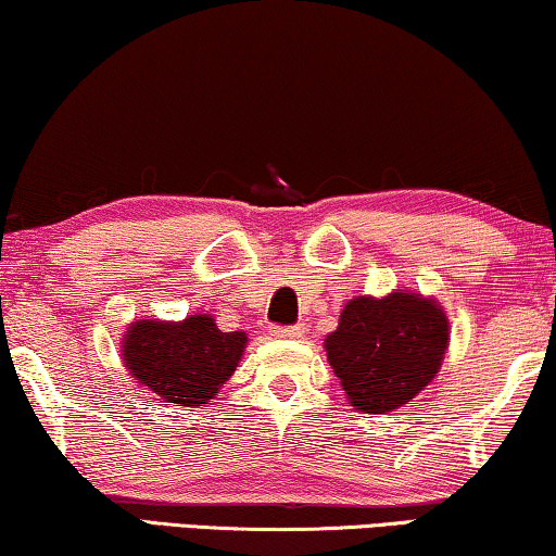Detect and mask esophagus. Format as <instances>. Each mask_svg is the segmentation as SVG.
I'll list each match as a JSON object with an SVG mask.
<instances>
[{"mask_svg": "<svg viewBox=\"0 0 556 556\" xmlns=\"http://www.w3.org/2000/svg\"><path fill=\"white\" fill-rule=\"evenodd\" d=\"M302 327L300 325H289V327H279V325H275L271 327V334H275V338H279V340H296V338H302Z\"/></svg>", "mask_w": 556, "mask_h": 556, "instance_id": "obj_1", "label": "esophagus"}]
</instances>
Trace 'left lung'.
I'll list each match as a JSON object with an SVG mask.
<instances>
[{
    "mask_svg": "<svg viewBox=\"0 0 556 556\" xmlns=\"http://www.w3.org/2000/svg\"><path fill=\"white\" fill-rule=\"evenodd\" d=\"M448 317L424 294L397 289L382 300L355 296L340 312L325 350L355 410L390 413L410 403L441 370Z\"/></svg>",
    "mask_w": 556,
    "mask_h": 556,
    "instance_id": "obj_1",
    "label": "left lung"
}]
</instances>
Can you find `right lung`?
<instances>
[{
  "label": "right lung",
  "mask_w": 556,
  "mask_h": 556,
  "mask_svg": "<svg viewBox=\"0 0 556 556\" xmlns=\"http://www.w3.org/2000/svg\"><path fill=\"white\" fill-rule=\"evenodd\" d=\"M247 348V332H222L211 315L181 323L138 319L123 338V363L161 401L201 405L231 378Z\"/></svg>",
  "instance_id": "obj_1"
}]
</instances>
